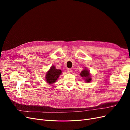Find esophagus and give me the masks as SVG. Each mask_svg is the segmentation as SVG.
<instances>
[{
    "label": "esophagus",
    "instance_id": "1",
    "mask_svg": "<svg viewBox=\"0 0 130 130\" xmlns=\"http://www.w3.org/2000/svg\"><path fill=\"white\" fill-rule=\"evenodd\" d=\"M72 72V70L70 69H67V73H69V74H70V73H71Z\"/></svg>",
    "mask_w": 130,
    "mask_h": 130
}]
</instances>
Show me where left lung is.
Masks as SVG:
<instances>
[{"instance_id":"obj_1","label":"left lung","mask_w":130,"mask_h":130,"mask_svg":"<svg viewBox=\"0 0 130 130\" xmlns=\"http://www.w3.org/2000/svg\"><path fill=\"white\" fill-rule=\"evenodd\" d=\"M80 75L84 78V79L86 82H90L92 80V78L90 77V74L89 73V70H88L87 69H85L84 70H82L80 74Z\"/></svg>"}]
</instances>
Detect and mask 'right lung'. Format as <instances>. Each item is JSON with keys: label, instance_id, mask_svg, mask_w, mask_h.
<instances>
[{"label": "right lung", "instance_id": "1", "mask_svg": "<svg viewBox=\"0 0 130 130\" xmlns=\"http://www.w3.org/2000/svg\"><path fill=\"white\" fill-rule=\"evenodd\" d=\"M61 73L62 71L60 69H56L55 67L54 66L51 67L48 72H47L45 75V79L47 83L49 84L55 83Z\"/></svg>", "mask_w": 130, "mask_h": 130}]
</instances>
